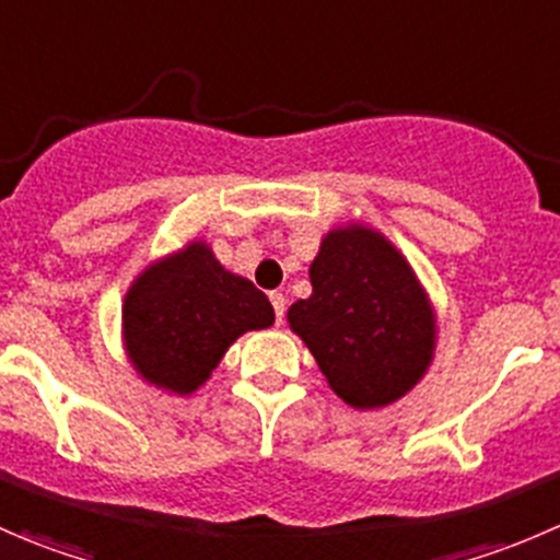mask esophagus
<instances>
[{
    "instance_id": "34e87169",
    "label": "esophagus",
    "mask_w": 560,
    "mask_h": 560,
    "mask_svg": "<svg viewBox=\"0 0 560 560\" xmlns=\"http://www.w3.org/2000/svg\"><path fill=\"white\" fill-rule=\"evenodd\" d=\"M270 303H273V312H276V322L281 325L284 319V308H287V298L281 292H270Z\"/></svg>"
}]
</instances>
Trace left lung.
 I'll return each mask as SVG.
<instances>
[{"label":"left lung","mask_w":560,"mask_h":560,"mask_svg":"<svg viewBox=\"0 0 560 560\" xmlns=\"http://www.w3.org/2000/svg\"><path fill=\"white\" fill-rule=\"evenodd\" d=\"M308 279L312 295L287 322L343 404L382 409L420 385L436 358V308L385 233L363 222L327 230Z\"/></svg>","instance_id":"left-lung-1"}]
</instances>
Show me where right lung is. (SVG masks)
Returning <instances> with one entry per match:
<instances>
[{
    "label": "right lung",
    "mask_w": 560,
    "mask_h": 560,
    "mask_svg": "<svg viewBox=\"0 0 560 560\" xmlns=\"http://www.w3.org/2000/svg\"><path fill=\"white\" fill-rule=\"evenodd\" d=\"M273 319V306L252 281L224 268L208 241L191 238L151 259L127 287L121 343L145 385L191 395L244 332L265 330Z\"/></svg>",
    "instance_id": "obj_1"
}]
</instances>
